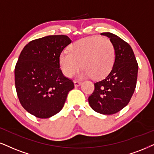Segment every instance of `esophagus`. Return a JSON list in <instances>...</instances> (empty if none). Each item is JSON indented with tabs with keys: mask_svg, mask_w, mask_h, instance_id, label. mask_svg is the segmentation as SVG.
I'll return each mask as SVG.
<instances>
[{
	"mask_svg": "<svg viewBox=\"0 0 154 154\" xmlns=\"http://www.w3.org/2000/svg\"><path fill=\"white\" fill-rule=\"evenodd\" d=\"M74 84H75V87H78L81 85V82L78 80H75V81H74Z\"/></svg>",
	"mask_w": 154,
	"mask_h": 154,
	"instance_id": "obj_1",
	"label": "esophagus"
}]
</instances>
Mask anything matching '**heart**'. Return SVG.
Masks as SVG:
<instances>
[{
	"label": "heart",
	"mask_w": 154,
	"mask_h": 154,
	"mask_svg": "<svg viewBox=\"0 0 154 154\" xmlns=\"http://www.w3.org/2000/svg\"><path fill=\"white\" fill-rule=\"evenodd\" d=\"M60 55V65L64 75L72 77L83 68L82 75L102 79L112 70L115 60V48L109 39L89 37L75 42Z\"/></svg>",
	"instance_id": "obj_1"
}]
</instances>
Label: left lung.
<instances>
[{"mask_svg": "<svg viewBox=\"0 0 154 154\" xmlns=\"http://www.w3.org/2000/svg\"><path fill=\"white\" fill-rule=\"evenodd\" d=\"M115 48V61L112 70L102 80L94 83V90L88 101L95 112L114 114L129 104L137 86L139 66L131 47L116 35L102 32Z\"/></svg>", "mask_w": 154, "mask_h": 154, "instance_id": "1", "label": "left lung"}]
</instances>
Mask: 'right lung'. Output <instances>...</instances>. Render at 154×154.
Masks as SVG:
<instances>
[{"mask_svg":"<svg viewBox=\"0 0 154 154\" xmlns=\"http://www.w3.org/2000/svg\"><path fill=\"white\" fill-rule=\"evenodd\" d=\"M67 35H49L24 47L15 67L17 97L27 112L40 119L60 112L75 85L60 68V55L71 43Z\"/></svg>","mask_w":154,"mask_h":154,"instance_id":"obj_1","label":"right lung"}]
</instances>
